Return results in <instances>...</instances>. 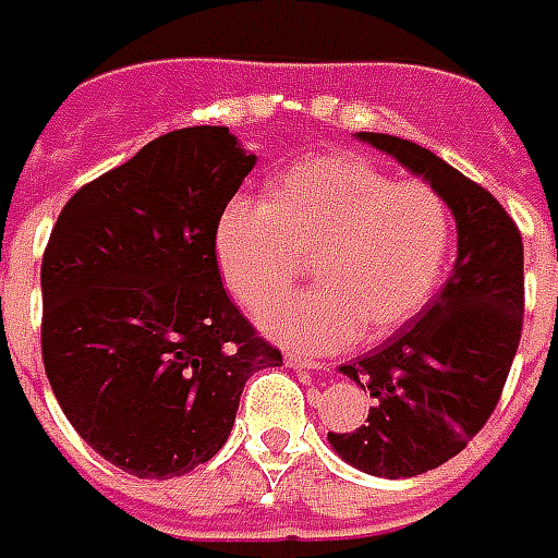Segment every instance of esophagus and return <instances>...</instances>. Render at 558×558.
Here are the masks:
<instances>
[{
	"label": "esophagus",
	"mask_w": 558,
	"mask_h": 558,
	"mask_svg": "<svg viewBox=\"0 0 558 558\" xmlns=\"http://www.w3.org/2000/svg\"><path fill=\"white\" fill-rule=\"evenodd\" d=\"M286 366H291V369H310V373L322 369V363L310 361V357H300V354H286Z\"/></svg>",
	"instance_id": "obj_1"
}]
</instances>
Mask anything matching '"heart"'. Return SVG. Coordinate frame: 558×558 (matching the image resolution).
<instances>
[{
    "label": "heart",
    "mask_w": 558,
    "mask_h": 558,
    "mask_svg": "<svg viewBox=\"0 0 558 558\" xmlns=\"http://www.w3.org/2000/svg\"><path fill=\"white\" fill-rule=\"evenodd\" d=\"M213 252L243 306L264 310L313 258L318 289L274 304L260 327L327 354L378 342L424 310L450 252V209L426 183H393L373 161L327 153L272 177L264 204L222 209Z\"/></svg>",
    "instance_id": "obj_1"
}]
</instances>
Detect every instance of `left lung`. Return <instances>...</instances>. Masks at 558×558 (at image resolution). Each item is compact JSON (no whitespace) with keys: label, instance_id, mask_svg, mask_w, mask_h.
<instances>
[{"label":"left lung","instance_id":"8db88e82","mask_svg":"<svg viewBox=\"0 0 558 558\" xmlns=\"http://www.w3.org/2000/svg\"><path fill=\"white\" fill-rule=\"evenodd\" d=\"M421 177L457 222L448 282L414 322L339 366L373 397L366 424L327 433L342 460L375 477H414L457 457L487 424L523 330V236L487 189L424 146L357 132Z\"/></svg>","mask_w":558,"mask_h":558}]
</instances>
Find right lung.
<instances>
[{
    "instance_id": "right-lung-1",
    "label": "right lung",
    "mask_w": 558,
    "mask_h": 558,
    "mask_svg": "<svg viewBox=\"0 0 558 558\" xmlns=\"http://www.w3.org/2000/svg\"><path fill=\"white\" fill-rule=\"evenodd\" d=\"M255 156L225 125L161 134L83 185L41 260L53 397L98 457L180 477L234 429L240 393L282 354L222 288L213 234Z\"/></svg>"
}]
</instances>
